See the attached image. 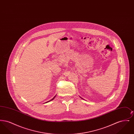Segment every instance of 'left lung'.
Listing matches in <instances>:
<instances>
[{
    "mask_svg": "<svg viewBox=\"0 0 134 134\" xmlns=\"http://www.w3.org/2000/svg\"><path fill=\"white\" fill-rule=\"evenodd\" d=\"M80 98H81V97H80ZM82 98V99H83V98Z\"/></svg>",
    "mask_w": 134,
    "mask_h": 134,
    "instance_id": "8db88e82",
    "label": "left lung"
}]
</instances>
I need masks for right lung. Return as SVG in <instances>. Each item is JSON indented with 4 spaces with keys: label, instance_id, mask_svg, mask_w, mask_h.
<instances>
[{
    "label": "right lung",
    "instance_id": "1",
    "mask_svg": "<svg viewBox=\"0 0 134 134\" xmlns=\"http://www.w3.org/2000/svg\"><path fill=\"white\" fill-rule=\"evenodd\" d=\"M55 97H56V96H54V97H53V98H52V99H51L50 100H49V101H48V102H46V103H47V102H50V101H52V100H53V99H54V98H55Z\"/></svg>",
    "mask_w": 134,
    "mask_h": 134
}]
</instances>
